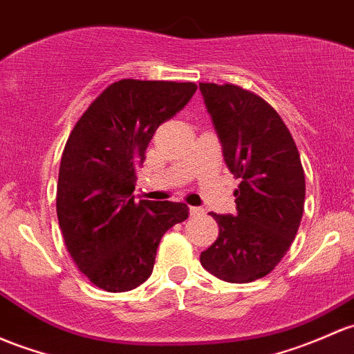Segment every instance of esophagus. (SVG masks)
Wrapping results in <instances>:
<instances>
[{"label":"esophagus","instance_id":"esophagus-1","mask_svg":"<svg viewBox=\"0 0 354 354\" xmlns=\"http://www.w3.org/2000/svg\"><path fill=\"white\" fill-rule=\"evenodd\" d=\"M205 214V210H203L202 207H189V215L192 217H200V215Z\"/></svg>","mask_w":354,"mask_h":354}]
</instances>
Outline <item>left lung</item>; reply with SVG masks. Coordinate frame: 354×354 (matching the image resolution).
Returning a JSON list of instances; mask_svg holds the SVG:
<instances>
[{"label":"left lung","mask_w":354,"mask_h":354,"mask_svg":"<svg viewBox=\"0 0 354 354\" xmlns=\"http://www.w3.org/2000/svg\"><path fill=\"white\" fill-rule=\"evenodd\" d=\"M225 165L239 180L236 215L212 214L218 237L200 254L214 277L249 283L281 261L299 230L305 174L299 149L280 115L236 84L200 83Z\"/></svg>","instance_id":"1"}]
</instances>
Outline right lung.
I'll return each instance as SVG.
<instances>
[{
  "label": "right lung",
  "instance_id": "obj_1",
  "mask_svg": "<svg viewBox=\"0 0 354 354\" xmlns=\"http://www.w3.org/2000/svg\"><path fill=\"white\" fill-rule=\"evenodd\" d=\"M195 91V83L117 81L81 115L66 142L55 198L59 227L81 273L105 292L144 283L161 237L188 218L185 203H136L132 193L154 132Z\"/></svg>",
  "mask_w": 354,
  "mask_h": 354
}]
</instances>
